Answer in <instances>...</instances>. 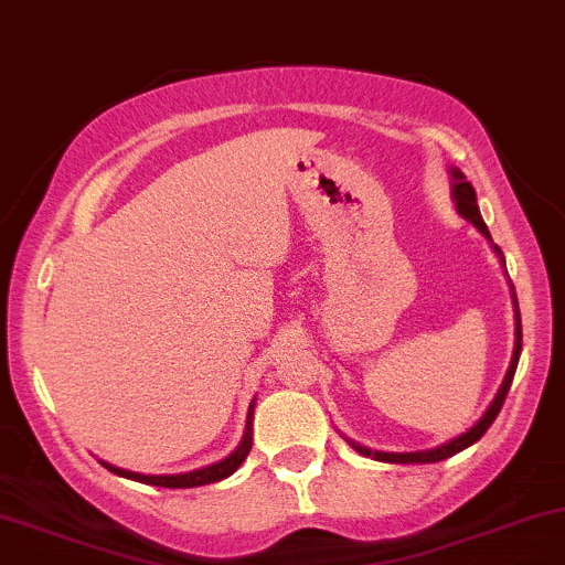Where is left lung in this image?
<instances>
[{"instance_id": "left-lung-1", "label": "left lung", "mask_w": 565, "mask_h": 565, "mask_svg": "<svg viewBox=\"0 0 565 565\" xmlns=\"http://www.w3.org/2000/svg\"><path fill=\"white\" fill-rule=\"evenodd\" d=\"M452 175H455V191H452V193H455V201H457V212H460L468 222L476 224V227H478L480 232H483V235H486L488 239H491V232H488L483 216H480V212H478L476 188H472L470 180L465 178L460 170H452ZM495 250H499V247H495ZM519 353H522V318H519V312H516V345H514V356H511V366H509L507 377H503V385H501V390H499V395L493 397L491 408H488V411L483 413V418H480L478 424L470 428V431H465L462 436H457V439L447 441V445H441V447H436V449H426V452H405V455H395V452H372V449L359 447V445H353V447H356L359 452L364 455V457H374V460H380V462H403V465H408V462H439V460H447V457H452V455H457V452H462V449H468L470 445H476L480 436H483V434L488 431V428H491L495 416H499L501 405H503V401H507V393H509V387H511V380H514V372H516V364H519Z\"/></svg>"}]
</instances>
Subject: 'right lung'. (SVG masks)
<instances>
[{"label": "right lung", "instance_id": "obj_1", "mask_svg": "<svg viewBox=\"0 0 565 565\" xmlns=\"http://www.w3.org/2000/svg\"><path fill=\"white\" fill-rule=\"evenodd\" d=\"M250 424H253V405H250V413H247L245 436H243V441H239V447L235 449V452H232L227 460H222V462H216V465H209V468H201V470H193V472H183V476H139V472L113 468V465H105V468H108L110 472H116V476H120V478L139 480V483L160 486V488H195V486L216 483V480H224L227 476H232V472H235L239 465L245 462V457L250 455V447H253Z\"/></svg>", "mask_w": 565, "mask_h": 565}]
</instances>
